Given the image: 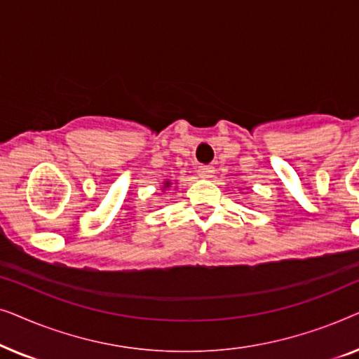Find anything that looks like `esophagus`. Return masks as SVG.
<instances>
[{"mask_svg":"<svg viewBox=\"0 0 359 359\" xmlns=\"http://www.w3.org/2000/svg\"><path fill=\"white\" fill-rule=\"evenodd\" d=\"M214 171H215L214 166H210V165H203V166H199L198 173H199L201 178L209 180V178H212V176H214Z\"/></svg>","mask_w":359,"mask_h":359,"instance_id":"esophagus-1","label":"esophagus"}]
</instances>
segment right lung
<instances>
[{"instance_id": "1", "label": "right lung", "mask_w": 359, "mask_h": 359, "mask_svg": "<svg viewBox=\"0 0 359 359\" xmlns=\"http://www.w3.org/2000/svg\"><path fill=\"white\" fill-rule=\"evenodd\" d=\"M175 183H176V181H175ZM171 186H173V181H170V180H165L163 183H161V193L166 194V191H168V189L171 188Z\"/></svg>"}]
</instances>
